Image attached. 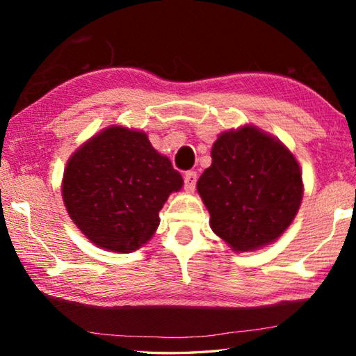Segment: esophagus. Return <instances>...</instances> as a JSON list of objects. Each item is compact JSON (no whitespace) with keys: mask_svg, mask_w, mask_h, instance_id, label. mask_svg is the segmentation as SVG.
<instances>
[{"mask_svg":"<svg viewBox=\"0 0 356 356\" xmlns=\"http://www.w3.org/2000/svg\"><path fill=\"white\" fill-rule=\"evenodd\" d=\"M196 180H197V174L195 171H186L184 174V182H185V188L188 191H193L196 186Z\"/></svg>","mask_w":356,"mask_h":356,"instance_id":"34e87169","label":"esophagus"}]
</instances>
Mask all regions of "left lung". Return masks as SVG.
Wrapping results in <instances>:
<instances>
[{
	"label": "left lung",
	"instance_id": "1",
	"mask_svg": "<svg viewBox=\"0 0 356 356\" xmlns=\"http://www.w3.org/2000/svg\"><path fill=\"white\" fill-rule=\"evenodd\" d=\"M210 227L236 251L278 238L298 212L303 184L295 156L254 127L226 131L197 180Z\"/></svg>",
	"mask_w": 356,
	"mask_h": 356
}]
</instances>
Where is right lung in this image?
Returning <instances> with one entry per match:
<instances>
[{
	"label": "right lung",
	"mask_w": 356,
	"mask_h": 356,
	"mask_svg": "<svg viewBox=\"0 0 356 356\" xmlns=\"http://www.w3.org/2000/svg\"><path fill=\"white\" fill-rule=\"evenodd\" d=\"M182 184L180 172L150 146L146 134L110 127L72 155L63 200L92 243L131 252L154 236L160 209Z\"/></svg>",
	"instance_id": "obj_1"
}]
</instances>
